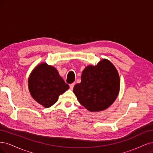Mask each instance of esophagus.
Wrapping results in <instances>:
<instances>
[{
    "instance_id": "esophagus-1",
    "label": "esophagus",
    "mask_w": 153,
    "mask_h": 153,
    "mask_svg": "<svg viewBox=\"0 0 153 153\" xmlns=\"http://www.w3.org/2000/svg\"><path fill=\"white\" fill-rule=\"evenodd\" d=\"M74 83H72V84H71L70 85V88L71 90H73L74 88Z\"/></svg>"
}]
</instances>
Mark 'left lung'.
Listing matches in <instances>:
<instances>
[{"label": "left lung", "mask_w": 153, "mask_h": 153, "mask_svg": "<svg viewBox=\"0 0 153 153\" xmlns=\"http://www.w3.org/2000/svg\"><path fill=\"white\" fill-rule=\"evenodd\" d=\"M120 76L115 66L107 59L83 70L81 81L73 91L78 101L90 112L107 109L116 100L120 92Z\"/></svg>", "instance_id": "8db88e82"}]
</instances>
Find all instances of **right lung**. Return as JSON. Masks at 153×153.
Masks as SVG:
<instances>
[{"label": "right lung", "mask_w": 153, "mask_h": 153, "mask_svg": "<svg viewBox=\"0 0 153 153\" xmlns=\"http://www.w3.org/2000/svg\"><path fill=\"white\" fill-rule=\"evenodd\" d=\"M28 86L33 99L46 108L55 104L59 96L69 88L56 68L45 62L33 68L28 77Z\"/></svg>", "instance_id": "add662e5"}]
</instances>
